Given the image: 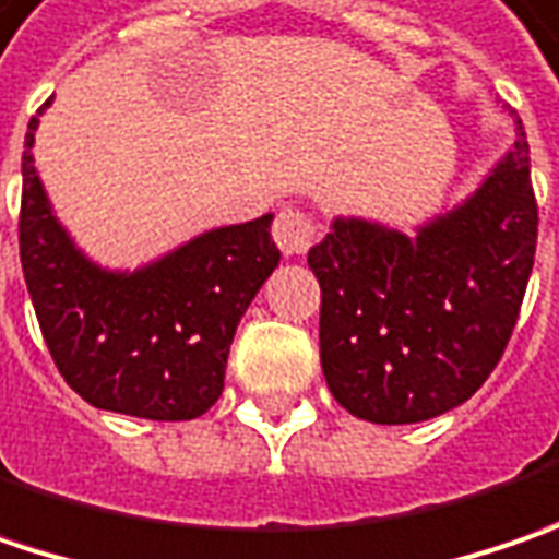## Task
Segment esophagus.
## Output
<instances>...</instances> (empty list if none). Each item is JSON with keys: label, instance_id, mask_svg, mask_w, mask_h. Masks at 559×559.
<instances>
[{"label": "esophagus", "instance_id": "esophagus-1", "mask_svg": "<svg viewBox=\"0 0 559 559\" xmlns=\"http://www.w3.org/2000/svg\"><path fill=\"white\" fill-rule=\"evenodd\" d=\"M272 237H275V243H278V250L284 255H304L316 240V222H312V215L306 209L287 203L275 215Z\"/></svg>", "mask_w": 559, "mask_h": 559}]
</instances>
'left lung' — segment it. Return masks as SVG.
<instances>
[{
  "label": "left lung",
  "instance_id": "left-lung-1",
  "mask_svg": "<svg viewBox=\"0 0 559 559\" xmlns=\"http://www.w3.org/2000/svg\"><path fill=\"white\" fill-rule=\"evenodd\" d=\"M535 243L538 203L520 118L491 178L416 237L337 218L309 250L334 401L378 425L423 423L469 401L516 328Z\"/></svg>",
  "mask_w": 559,
  "mask_h": 559
}]
</instances>
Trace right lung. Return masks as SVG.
Returning <instances> with one entry per match:
<instances>
[{
    "label": "right lung",
    "mask_w": 559,
    "mask_h": 559,
    "mask_svg": "<svg viewBox=\"0 0 559 559\" xmlns=\"http://www.w3.org/2000/svg\"><path fill=\"white\" fill-rule=\"evenodd\" d=\"M43 109L24 136L17 243L61 378L111 413L156 423L203 416L222 397L234 331L278 265L272 215L200 234L140 272H106L74 250L43 193L34 168Z\"/></svg>",
    "instance_id": "obj_1"
}]
</instances>
